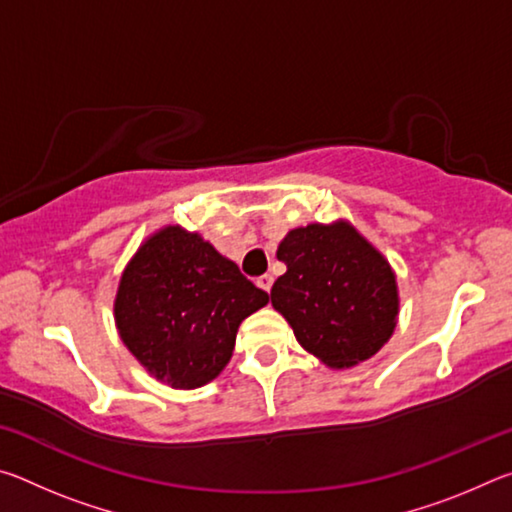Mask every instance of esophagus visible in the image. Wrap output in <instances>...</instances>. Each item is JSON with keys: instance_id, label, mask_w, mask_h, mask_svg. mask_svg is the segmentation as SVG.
I'll use <instances>...</instances> for the list:
<instances>
[{"instance_id": "34e87169", "label": "esophagus", "mask_w": 512, "mask_h": 512, "mask_svg": "<svg viewBox=\"0 0 512 512\" xmlns=\"http://www.w3.org/2000/svg\"><path fill=\"white\" fill-rule=\"evenodd\" d=\"M257 287L264 289V291H271V287H273V275H271V273L259 275V277H257Z\"/></svg>"}]
</instances>
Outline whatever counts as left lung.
I'll list each match as a JSON object with an SVG mask.
<instances>
[{
  "mask_svg": "<svg viewBox=\"0 0 512 512\" xmlns=\"http://www.w3.org/2000/svg\"><path fill=\"white\" fill-rule=\"evenodd\" d=\"M287 264L271 302L298 343L332 368L366 361L391 339L397 284L391 266L348 223L291 230L277 248Z\"/></svg>",
  "mask_w": 512,
  "mask_h": 512,
  "instance_id": "8db88e82",
  "label": "left lung"
}]
</instances>
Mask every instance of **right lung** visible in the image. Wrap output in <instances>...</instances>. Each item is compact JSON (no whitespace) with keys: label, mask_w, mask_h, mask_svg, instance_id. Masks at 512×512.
<instances>
[{"label":"right lung","mask_w":512,"mask_h":512,"mask_svg":"<svg viewBox=\"0 0 512 512\" xmlns=\"http://www.w3.org/2000/svg\"><path fill=\"white\" fill-rule=\"evenodd\" d=\"M268 293L198 235L178 225L137 250L121 275L115 320L135 359L173 388L212 381L230 361L241 320Z\"/></svg>","instance_id":"right-lung-1"}]
</instances>
